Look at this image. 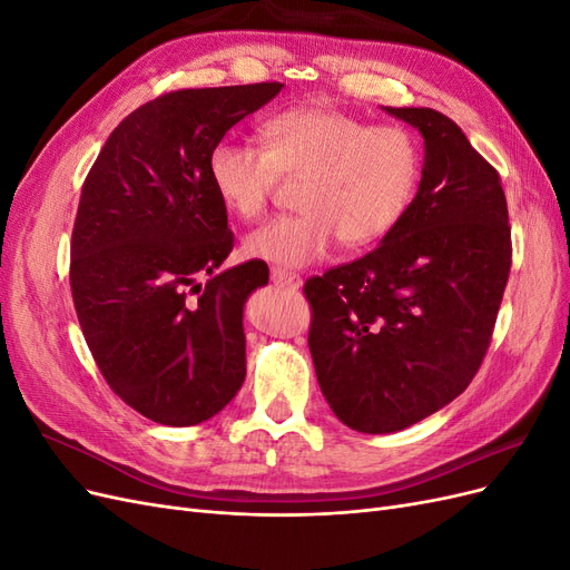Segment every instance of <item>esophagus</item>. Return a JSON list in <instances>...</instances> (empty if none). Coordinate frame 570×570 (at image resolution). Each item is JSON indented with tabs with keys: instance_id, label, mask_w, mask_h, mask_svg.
I'll return each mask as SVG.
<instances>
[{
	"instance_id": "obj_1",
	"label": "esophagus",
	"mask_w": 570,
	"mask_h": 570,
	"mask_svg": "<svg viewBox=\"0 0 570 570\" xmlns=\"http://www.w3.org/2000/svg\"><path fill=\"white\" fill-rule=\"evenodd\" d=\"M271 281L275 285H283V287H299L302 285L297 273H287L283 268H271Z\"/></svg>"
}]
</instances>
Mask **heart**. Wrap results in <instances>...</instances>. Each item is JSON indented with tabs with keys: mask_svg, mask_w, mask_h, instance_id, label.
<instances>
[{
	"mask_svg": "<svg viewBox=\"0 0 570 570\" xmlns=\"http://www.w3.org/2000/svg\"><path fill=\"white\" fill-rule=\"evenodd\" d=\"M264 149L220 140L206 164L218 202L252 220L262 216L281 178H304L302 214L249 233L243 252L281 268H302L333 252L383 239L411 209L421 180V147L402 126H371L325 107H292L264 120Z\"/></svg>",
	"mask_w": 570,
	"mask_h": 570,
	"instance_id": "1",
	"label": "heart"
}]
</instances>
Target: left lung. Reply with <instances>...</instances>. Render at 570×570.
I'll list each match as a JSON object with an SVG mask.
<instances>
[{
    "label": "left lung",
    "instance_id": "8db88e82",
    "mask_svg": "<svg viewBox=\"0 0 570 570\" xmlns=\"http://www.w3.org/2000/svg\"><path fill=\"white\" fill-rule=\"evenodd\" d=\"M383 109L423 137L419 193L371 254L304 285L321 392L368 435L419 423L469 387L511 268L497 170L444 114Z\"/></svg>",
    "mask_w": 570,
    "mask_h": 570
}]
</instances>
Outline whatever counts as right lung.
Listing matches in <instances>:
<instances>
[{
	"instance_id": "add662e5",
	"label": "right lung",
	"mask_w": 570,
	"mask_h": 570,
	"mask_svg": "<svg viewBox=\"0 0 570 570\" xmlns=\"http://www.w3.org/2000/svg\"><path fill=\"white\" fill-rule=\"evenodd\" d=\"M283 88L147 101L120 120L85 178L71 239L78 321L111 390L154 423L209 421L245 383V302L268 283V266L218 271L233 233L206 164L223 135Z\"/></svg>"
}]
</instances>
